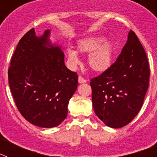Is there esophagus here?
Wrapping results in <instances>:
<instances>
[{
  "label": "esophagus",
  "mask_w": 157,
  "mask_h": 157,
  "mask_svg": "<svg viewBox=\"0 0 157 157\" xmlns=\"http://www.w3.org/2000/svg\"><path fill=\"white\" fill-rule=\"evenodd\" d=\"M78 82L85 83V82H86V79H85V78L82 77V76H78Z\"/></svg>",
  "instance_id": "34e87169"
}]
</instances>
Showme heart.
<instances>
[{"label": "heart", "instance_id": "b5f03b06", "mask_svg": "<svg viewBox=\"0 0 157 157\" xmlns=\"http://www.w3.org/2000/svg\"><path fill=\"white\" fill-rule=\"evenodd\" d=\"M77 48L82 53L89 54V67L96 72H105L110 67L116 52L112 41H105L103 36H91L79 40ZM67 56L71 66L79 63L77 52L71 48L67 50Z\"/></svg>", "mask_w": 157, "mask_h": 157}]
</instances>
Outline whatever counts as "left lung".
<instances>
[{"instance_id":"1","label":"left lung","mask_w":157,"mask_h":157,"mask_svg":"<svg viewBox=\"0 0 157 157\" xmlns=\"http://www.w3.org/2000/svg\"><path fill=\"white\" fill-rule=\"evenodd\" d=\"M149 62L143 46L133 30L116 62L90 79L94 112L108 127L120 128L141 110L149 88Z\"/></svg>"}]
</instances>
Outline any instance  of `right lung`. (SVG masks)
<instances>
[{
  "label": "right lung",
  "mask_w": 157,
  "mask_h": 157,
  "mask_svg": "<svg viewBox=\"0 0 157 157\" xmlns=\"http://www.w3.org/2000/svg\"><path fill=\"white\" fill-rule=\"evenodd\" d=\"M49 30L34 29L19 40L8 68V82L20 114L37 127H57L66 119L69 100L77 90L78 75L64 64V52L50 45ZM50 48H48V47Z\"/></svg>",
  "instance_id": "right-lung-1"
}]
</instances>
